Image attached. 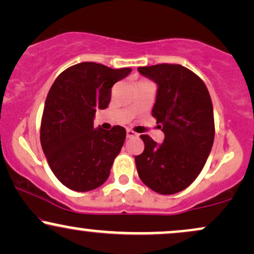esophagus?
I'll use <instances>...</instances> for the list:
<instances>
[{"label":"esophagus","mask_w":254,"mask_h":254,"mask_svg":"<svg viewBox=\"0 0 254 254\" xmlns=\"http://www.w3.org/2000/svg\"><path fill=\"white\" fill-rule=\"evenodd\" d=\"M137 133L135 132V131H132L131 129H127V138H131V137H136Z\"/></svg>","instance_id":"1"}]
</instances>
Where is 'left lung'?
Segmentation results:
<instances>
[{"label":"left lung","instance_id":"8db88e82","mask_svg":"<svg viewBox=\"0 0 254 254\" xmlns=\"http://www.w3.org/2000/svg\"><path fill=\"white\" fill-rule=\"evenodd\" d=\"M137 70L157 84L151 115L165 133L161 144L141 136L144 150L135 156L137 172L157 193H177L193 183L211 151L215 125L210 94L203 81L180 64Z\"/></svg>","mask_w":254,"mask_h":254}]
</instances>
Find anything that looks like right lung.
<instances>
[{"instance_id":"right-lung-1","label":"right lung","mask_w":254,"mask_h":254,"mask_svg":"<svg viewBox=\"0 0 254 254\" xmlns=\"http://www.w3.org/2000/svg\"><path fill=\"white\" fill-rule=\"evenodd\" d=\"M131 72L94 62L75 64L55 80L44 106L40 143L49 166L68 189L78 192L99 188L110 176L127 131L93 127L97 110H105L111 88Z\"/></svg>"}]
</instances>
